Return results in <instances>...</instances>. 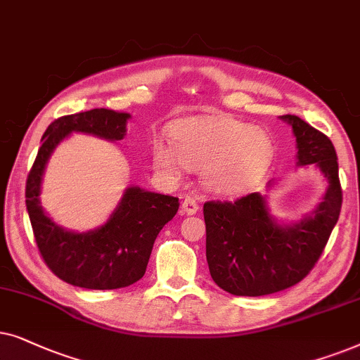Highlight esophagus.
<instances>
[{
  "mask_svg": "<svg viewBox=\"0 0 360 360\" xmlns=\"http://www.w3.org/2000/svg\"><path fill=\"white\" fill-rule=\"evenodd\" d=\"M199 210V204L195 202V199L193 198H184L183 204H181V214H186V215H194L195 212Z\"/></svg>",
  "mask_w": 360,
  "mask_h": 360,
  "instance_id": "obj_1",
  "label": "esophagus"
}]
</instances>
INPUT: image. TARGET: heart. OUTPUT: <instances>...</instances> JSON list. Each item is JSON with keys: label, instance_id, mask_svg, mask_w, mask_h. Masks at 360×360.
<instances>
[{"label": "heart", "instance_id": "1", "mask_svg": "<svg viewBox=\"0 0 360 360\" xmlns=\"http://www.w3.org/2000/svg\"><path fill=\"white\" fill-rule=\"evenodd\" d=\"M176 152L156 143L158 167L176 172L181 165L200 171L209 191L222 195L242 194L253 188L273 162L271 140L252 124L230 117H194L172 127Z\"/></svg>", "mask_w": 360, "mask_h": 360}]
</instances>
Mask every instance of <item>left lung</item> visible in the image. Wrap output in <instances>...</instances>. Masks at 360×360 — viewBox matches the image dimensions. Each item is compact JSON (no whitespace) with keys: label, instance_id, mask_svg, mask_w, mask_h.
<instances>
[{"label":"left lung","instance_id":"8db88e82","mask_svg":"<svg viewBox=\"0 0 360 360\" xmlns=\"http://www.w3.org/2000/svg\"><path fill=\"white\" fill-rule=\"evenodd\" d=\"M296 136L298 165H316L328 179L323 202L291 225H280L266 199L252 193L204 204L205 257L215 285L236 296H263L300 283L324 252L342 205L333 141L296 115H283Z\"/></svg>","mask_w":360,"mask_h":360}]
</instances>
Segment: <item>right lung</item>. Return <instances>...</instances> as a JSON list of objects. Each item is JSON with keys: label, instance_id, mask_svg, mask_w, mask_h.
Listing matches in <instances>:
<instances>
[{"label": "right lung", "instance_id": "1", "mask_svg": "<svg viewBox=\"0 0 360 360\" xmlns=\"http://www.w3.org/2000/svg\"><path fill=\"white\" fill-rule=\"evenodd\" d=\"M128 118L130 113L94 108L54 120L27 174L26 207L42 260L62 281L80 288L117 290L136 283L145 275L158 233L179 209V199L172 195L128 188L107 224L84 233L59 227L42 210L41 181L54 148L72 131L123 140Z\"/></svg>", "mask_w": 360, "mask_h": 360}]
</instances>
